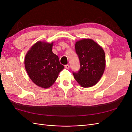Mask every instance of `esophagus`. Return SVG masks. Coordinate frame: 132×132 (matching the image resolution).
<instances>
[{
	"instance_id": "obj_1",
	"label": "esophagus",
	"mask_w": 132,
	"mask_h": 132,
	"mask_svg": "<svg viewBox=\"0 0 132 132\" xmlns=\"http://www.w3.org/2000/svg\"><path fill=\"white\" fill-rule=\"evenodd\" d=\"M65 68L67 69H68L69 68V64H67L65 65Z\"/></svg>"
}]
</instances>
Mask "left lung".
<instances>
[{"mask_svg": "<svg viewBox=\"0 0 132 132\" xmlns=\"http://www.w3.org/2000/svg\"><path fill=\"white\" fill-rule=\"evenodd\" d=\"M75 52L80 62V69L73 71L80 85L89 87L96 84L104 72L106 60L102 48L91 39H83L75 43Z\"/></svg>", "mask_w": 132, "mask_h": 132, "instance_id": "left-lung-1", "label": "left lung"}]
</instances>
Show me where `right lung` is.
Masks as SVG:
<instances>
[{
    "mask_svg": "<svg viewBox=\"0 0 132 132\" xmlns=\"http://www.w3.org/2000/svg\"><path fill=\"white\" fill-rule=\"evenodd\" d=\"M53 43L39 41L28 51L25 59V67L30 78L36 85L48 88L52 85L64 66L53 53Z\"/></svg>",
    "mask_w": 132,
    "mask_h": 132,
    "instance_id": "right-lung-1",
    "label": "right lung"
}]
</instances>
